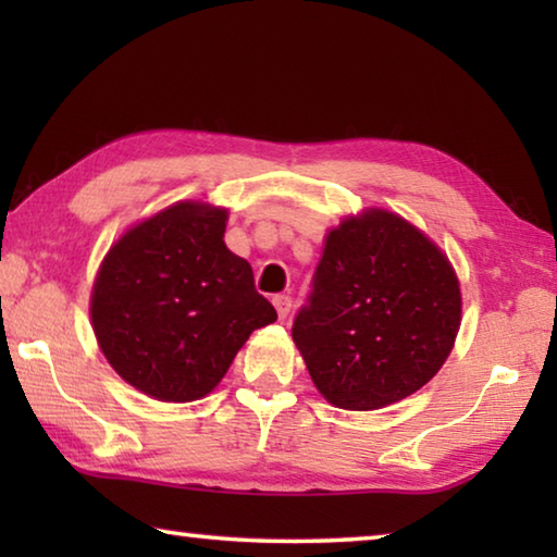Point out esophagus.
<instances>
[{
	"label": "esophagus",
	"mask_w": 557,
	"mask_h": 557,
	"mask_svg": "<svg viewBox=\"0 0 557 557\" xmlns=\"http://www.w3.org/2000/svg\"><path fill=\"white\" fill-rule=\"evenodd\" d=\"M272 305H275L280 319H287L289 309H292V297L289 295H275V297H272Z\"/></svg>",
	"instance_id": "esophagus-1"
}]
</instances>
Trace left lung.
Wrapping results in <instances>:
<instances>
[{
  "mask_svg": "<svg viewBox=\"0 0 557 557\" xmlns=\"http://www.w3.org/2000/svg\"><path fill=\"white\" fill-rule=\"evenodd\" d=\"M459 319V282L442 250L400 215L373 209L326 235L292 338L329 403L379 410L442 369Z\"/></svg>",
  "mask_w": 557,
  "mask_h": 557,
  "instance_id": "1",
  "label": "left lung"
}]
</instances>
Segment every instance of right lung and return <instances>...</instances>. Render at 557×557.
<instances>
[{"label":"right lung","mask_w":557,"mask_h":557,"mask_svg":"<svg viewBox=\"0 0 557 557\" xmlns=\"http://www.w3.org/2000/svg\"><path fill=\"white\" fill-rule=\"evenodd\" d=\"M225 219L203 203L169 206L112 245L92 285L102 354L157 400L209 395L248 336L277 319L248 260L225 248Z\"/></svg>","instance_id":"1"}]
</instances>
